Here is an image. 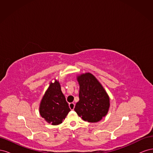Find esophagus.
<instances>
[{
  "label": "esophagus",
  "instance_id": "1",
  "mask_svg": "<svg viewBox=\"0 0 153 153\" xmlns=\"http://www.w3.org/2000/svg\"><path fill=\"white\" fill-rule=\"evenodd\" d=\"M69 108H70L71 110H74V108H75V105L74 103H71L69 104Z\"/></svg>",
  "mask_w": 153,
  "mask_h": 153
}]
</instances>
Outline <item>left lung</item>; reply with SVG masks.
<instances>
[{
  "label": "left lung",
  "mask_w": 153,
  "mask_h": 153,
  "mask_svg": "<svg viewBox=\"0 0 153 153\" xmlns=\"http://www.w3.org/2000/svg\"><path fill=\"white\" fill-rule=\"evenodd\" d=\"M78 81L79 101L76 104L75 111L85 121H100L108 111V96L98 80L89 73L78 76Z\"/></svg>",
  "instance_id": "left-lung-1"
}]
</instances>
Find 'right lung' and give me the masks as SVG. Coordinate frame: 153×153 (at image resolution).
<instances>
[{"label":"right lung","instance_id":"1","mask_svg":"<svg viewBox=\"0 0 153 153\" xmlns=\"http://www.w3.org/2000/svg\"><path fill=\"white\" fill-rule=\"evenodd\" d=\"M70 111L68 103L61 89L59 82L51 84L41 100L39 107L41 116L52 125L62 123Z\"/></svg>","mask_w":153,"mask_h":153}]
</instances>
